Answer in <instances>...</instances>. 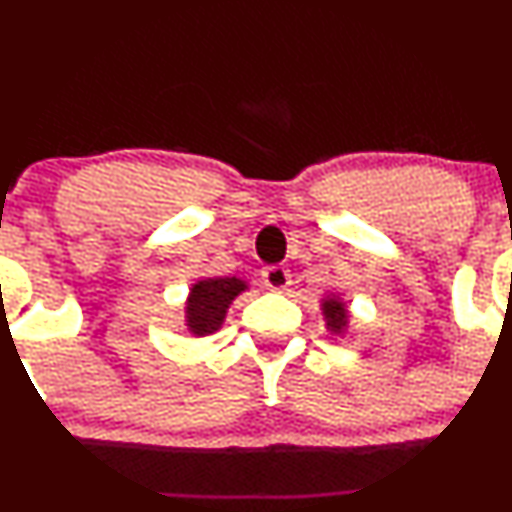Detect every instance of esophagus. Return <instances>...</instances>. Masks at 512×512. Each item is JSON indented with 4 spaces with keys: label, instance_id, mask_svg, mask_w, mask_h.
Segmentation results:
<instances>
[{
    "label": "esophagus",
    "instance_id": "esophagus-1",
    "mask_svg": "<svg viewBox=\"0 0 512 512\" xmlns=\"http://www.w3.org/2000/svg\"><path fill=\"white\" fill-rule=\"evenodd\" d=\"M262 280H265V287L272 289V292H285L292 285V275H289L287 267H267L262 272Z\"/></svg>",
    "mask_w": 512,
    "mask_h": 512
}]
</instances>
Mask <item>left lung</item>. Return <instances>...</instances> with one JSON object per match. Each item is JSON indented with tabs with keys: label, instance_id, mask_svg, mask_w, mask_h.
I'll use <instances>...</instances> for the list:
<instances>
[{
	"label": "left lung",
	"instance_id": "8db88e82",
	"mask_svg": "<svg viewBox=\"0 0 512 512\" xmlns=\"http://www.w3.org/2000/svg\"><path fill=\"white\" fill-rule=\"evenodd\" d=\"M319 309H322L324 324H327L329 332H332V334L347 332L352 314H349L347 302H344L339 294H329V297H324L322 302H319Z\"/></svg>",
	"mask_w": 512,
	"mask_h": 512
}]
</instances>
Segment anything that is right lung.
I'll return each mask as SVG.
<instances>
[{"instance_id":"1","label":"right lung","mask_w":512,"mask_h":512,"mask_svg":"<svg viewBox=\"0 0 512 512\" xmlns=\"http://www.w3.org/2000/svg\"><path fill=\"white\" fill-rule=\"evenodd\" d=\"M250 285L240 277H203L185 297V327L193 337H210L223 327L230 304Z\"/></svg>"}]
</instances>
